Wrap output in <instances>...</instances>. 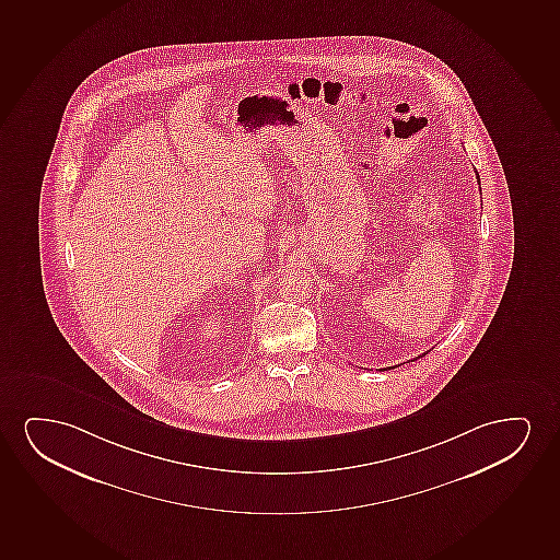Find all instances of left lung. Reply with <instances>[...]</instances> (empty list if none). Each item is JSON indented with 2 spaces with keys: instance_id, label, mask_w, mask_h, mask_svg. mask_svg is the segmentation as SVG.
Instances as JSON below:
<instances>
[{
  "instance_id": "8db88e82",
  "label": "left lung",
  "mask_w": 560,
  "mask_h": 560,
  "mask_svg": "<svg viewBox=\"0 0 560 560\" xmlns=\"http://www.w3.org/2000/svg\"><path fill=\"white\" fill-rule=\"evenodd\" d=\"M477 180H479V184H480L479 175H477ZM423 355H425V353H423ZM423 355H420V357H423Z\"/></svg>"
}]
</instances>
